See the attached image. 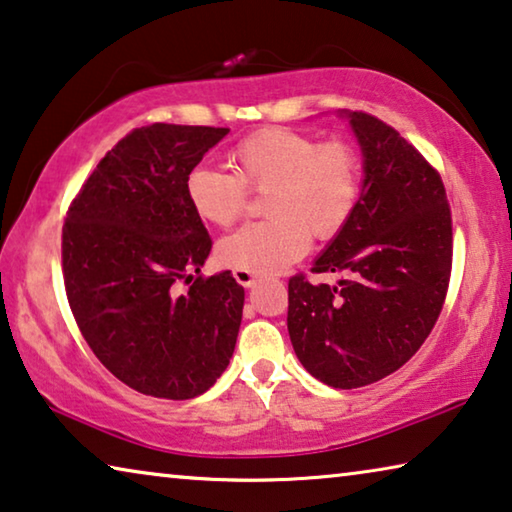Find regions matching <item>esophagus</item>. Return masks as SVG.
<instances>
[{
  "mask_svg": "<svg viewBox=\"0 0 512 512\" xmlns=\"http://www.w3.org/2000/svg\"><path fill=\"white\" fill-rule=\"evenodd\" d=\"M233 277L240 283V286H245V288H251L256 283V274L249 270H233Z\"/></svg>",
  "mask_w": 512,
  "mask_h": 512,
  "instance_id": "esophagus-1",
  "label": "esophagus"
}]
</instances>
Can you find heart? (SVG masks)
Listing matches in <instances>:
<instances>
[{"instance_id":"b5f03b06","label":"heart","mask_w":512,"mask_h":512,"mask_svg":"<svg viewBox=\"0 0 512 512\" xmlns=\"http://www.w3.org/2000/svg\"><path fill=\"white\" fill-rule=\"evenodd\" d=\"M229 167H194L185 194L203 222L226 229L245 212L249 192H265L267 219L219 240L217 261L233 270H283L304 254L311 235L329 240L341 233L361 196V160L345 139L320 141L272 125L240 139Z\"/></svg>"}]
</instances>
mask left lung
Instances as JSON below:
<instances>
[{
    "mask_svg": "<svg viewBox=\"0 0 512 512\" xmlns=\"http://www.w3.org/2000/svg\"><path fill=\"white\" fill-rule=\"evenodd\" d=\"M364 151V190L350 222L311 272L336 286L288 281V334L306 371L359 389L407 364L442 313L453 219L439 171L389 123L350 112Z\"/></svg>",
    "mask_w": 512,
    "mask_h": 512,
    "instance_id": "obj_1",
    "label": "left lung"
}]
</instances>
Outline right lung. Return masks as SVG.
Returning <instances> with one entry per match:
<instances>
[{
  "label": "right lung",
  "instance_id": "1",
  "mask_svg": "<svg viewBox=\"0 0 512 512\" xmlns=\"http://www.w3.org/2000/svg\"><path fill=\"white\" fill-rule=\"evenodd\" d=\"M229 128L153 123L98 162L61 233L66 297L93 355L130 389L187 400L226 371L245 288L203 277L212 240L185 194L187 174ZM191 286L177 293V283Z\"/></svg>",
  "mask_w": 512,
  "mask_h": 512
}]
</instances>
